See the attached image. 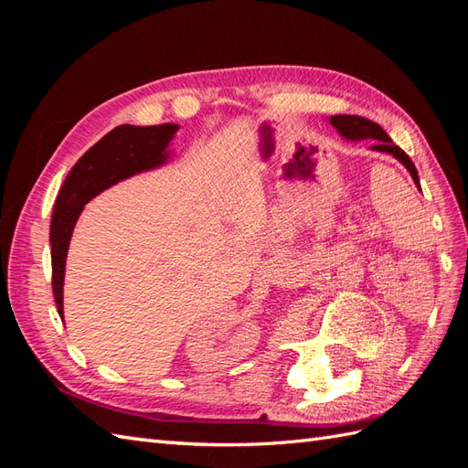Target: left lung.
Masks as SVG:
<instances>
[{
	"label": "left lung",
	"mask_w": 468,
	"mask_h": 468,
	"mask_svg": "<svg viewBox=\"0 0 468 468\" xmlns=\"http://www.w3.org/2000/svg\"><path fill=\"white\" fill-rule=\"evenodd\" d=\"M330 122H332L335 131L346 138V141H352V143H356V141H372V146H370L372 151L388 153V154H392L394 158H399V161L406 168H409L414 185L420 188L419 171H416V166L410 161V156L406 154L400 146H396L392 143V138L386 134V131L380 124H376L372 121H367V118L356 116V114H335V116L330 118Z\"/></svg>",
	"instance_id": "1"
}]
</instances>
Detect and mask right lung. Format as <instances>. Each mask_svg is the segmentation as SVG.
<instances>
[{"label": "right lung", "instance_id": "add662e5", "mask_svg": "<svg viewBox=\"0 0 468 468\" xmlns=\"http://www.w3.org/2000/svg\"><path fill=\"white\" fill-rule=\"evenodd\" d=\"M176 131L178 124L173 122L158 126H116L114 131L101 138L90 151L84 153L80 161L68 173L58 193L52 213V227H49L52 290L58 314L62 317L68 247L84 205L118 181L165 165L168 158V144H171Z\"/></svg>", "mask_w": 468, "mask_h": 468}]
</instances>
